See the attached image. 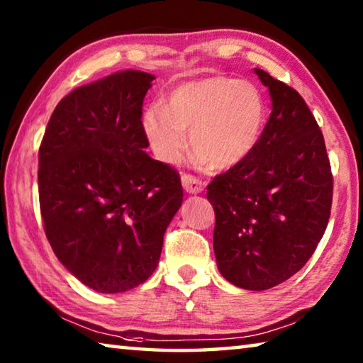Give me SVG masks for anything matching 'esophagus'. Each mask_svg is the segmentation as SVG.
I'll return each mask as SVG.
<instances>
[{"mask_svg": "<svg viewBox=\"0 0 363 363\" xmlns=\"http://www.w3.org/2000/svg\"><path fill=\"white\" fill-rule=\"evenodd\" d=\"M182 187L189 194H200L203 190V182L192 174L182 176Z\"/></svg>", "mask_w": 363, "mask_h": 363, "instance_id": "obj_1", "label": "esophagus"}]
</instances>
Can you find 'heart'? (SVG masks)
<instances>
[{
	"label": "heart",
	"mask_w": 363,
	"mask_h": 363,
	"mask_svg": "<svg viewBox=\"0 0 363 363\" xmlns=\"http://www.w3.org/2000/svg\"><path fill=\"white\" fill-rule=\"evenodd\" d=\"M266 106L256 86L237 78L211 75L182 83L167 106L143 115V131L162 162L174 164L189 140L200 162L218 169L242 163L261 138Z\"/></svg>",
	"instance_id": "heart-1"
}]
</instances>
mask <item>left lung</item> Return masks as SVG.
I'll list each match as a JSON object with an SVG mask.
<instances>
[{
  "label": "left lung",
  "instance_id": "8db88e82",
  "mask_svg": "<svg viewBox=\"0 0 363 363\" xmlns=\"http://www.w3.org/2000/svg\"><path fill=\"white\" fill-rule=\"evenodd\" d=\"M272 112L253 152L208 186L219 272L235 286L269 290L301 270L327 229L333 174L323 134L303 97L267 72Z\"/></svg>",
  "mask_w": 363,
  "mask_h": 363
}]
</instances>
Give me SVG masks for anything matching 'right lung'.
Segmentation results:
<instances>
[{
    "instance_id": "1",
    "label": "right lung",
    "mask_w": 363,
    "mask_h": 363,
    "mask_svg": "<svg viewBox=\"0 0 363 363\" xmlns=\"http://www.w3.org/2000/svg\"><path fill=\"white\" fill-rule=\"evenodd\" d=\"M155 77L112 73L57 104L38 152L45 233L86 286L123 293L155 270L182 203L179 173L145 153L143 104Z\"/></svg>"
}]
</instances>
